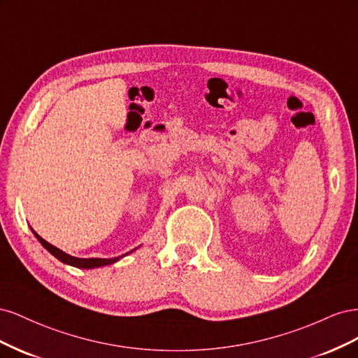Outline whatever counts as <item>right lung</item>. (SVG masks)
<instances>
[{
	"label": "right lung",
	"mask_w": 358,
	"mask_h": 358,
	"mask_svg": "<svg viewBox=\"0 0 358 358\" xmlns=\"http://www.w3.org/2000/svg\"><path fill=\"white\" fill-rule=\"evenodd\" d=\"M32 233L36 234V237L38 239V242H40L43 246H45L53 257H57V258L59 259V262L66 263V264H70V266H74V267H79V268H94V267H101V266L112 264V263L117 262L119 258H121V257L109 258V259H106V258H76V257H71V255L66 254L64 251H61V249H58L57 246H53V245H50L49 242H46V241L43 239V237H40L34 230H32ZM122 257H124V255H122Z\"/></svg>",
	"instance_id": "add662e5"
}]
</instances>
